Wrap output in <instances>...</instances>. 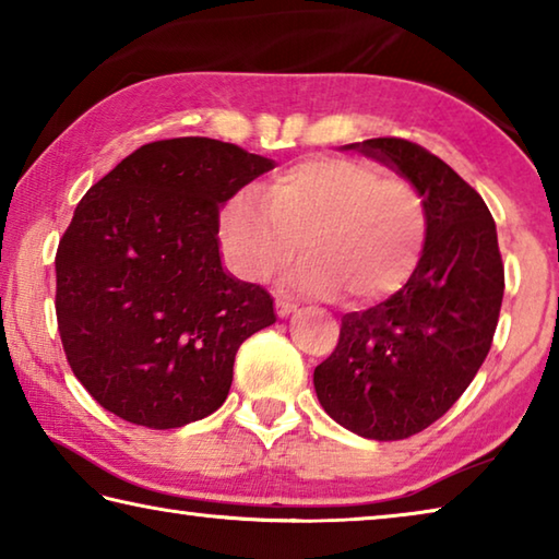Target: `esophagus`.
<instances>
[{
	"label": "esophagus",
	"instance_id": "34e87169",
	"mask_svg": "<svg viewBox=\"0 0 559 559\" xmlns=\"http://www.w3.org/2000/svg\"><path fill=\"white\" fill-rule=\"evenodd\" d=\"M293 310H296V302H290V300H286V298H276V313H278L281 318L290 316Z\"/></svg>",
	"mask_w": 559,
	"mask_h": 559
}]
</instances>
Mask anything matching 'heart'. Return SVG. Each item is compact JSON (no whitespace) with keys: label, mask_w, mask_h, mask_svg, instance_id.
<instances>
[{"label":"heart","mask_w":559,"mask_h":559,"mask_svg":"<svg viewBox=\"0 0 559 559\" xmlns=\"http://www.w3.org/2000/svg\"><path fill=\"white\" fill-rule=\"evenodd\" d=\"M224 259L241 281L263 283L296 257L290 283L313 296L370 302L412 276L427 241L416 187L347 157L283 169L259 197L241 189L219 216Z\"/></svg>","instance_id":"1"}]
</instances>
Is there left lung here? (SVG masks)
<instances>
[{"instance_id": "obj_1", "label": "left lung", "mask_w": 559, "mask_h": 559, "mask_svg": "<svg viewBox=\"0 0 559 559\" xmlns=\"http://www.w3.org/2000/svg\"><path fill=\"white\" fill-rule=\"evenodd\" d=\"M355 147L416 187L427 206V241L394 296L343 318L313 384L340 427L396 441L431 427L473 382L493 345L506 271L486 202L443 159L402 138Z\"/></svg>"}]
</instances>
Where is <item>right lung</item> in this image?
I'll return each mask as SVG.
<instances>
[{
    "label": "right lung",
    "instance_id": "obj_1",
    "mask_svg": "<svg viewBox=\"0 0 559 559\" xmlns=\"http://www.w3.org/2000/svg\"><path fill=\"white\" fill-rule=\"evenodd\" d=\"M273 163L212 138L138 147L93 185L56 249L66 359L103 409L177 429L219 409L273 298L226 276L219 210Z\"/></svg>",
    "mask_w": 559,
    "mask_h": 559
}]
</instances>
